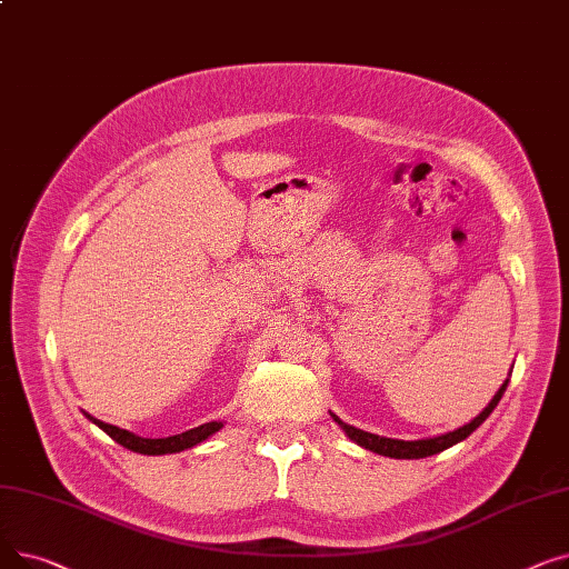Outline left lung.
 I'll return each mask as SVG.
<instances>
[{
    "label": "left lung",
    "instance_id": "1",
    "mask_svg": "<svg viewBox=\"0 0 569 569\" xmlns=\"http://www.w3.org/2000/svg\"><path fill=\"white\" fill-rule=\"evenodd\" d=\"M507 390V380L502 382L500 390L496 392V397L491 399V403L475 417V420L470 425H463L461 429L457 431H450L445 436H436V438H427V440H397V438H382V436H376V433H369V431H362V429H355L346 422H341L337 415L335 422L341 425V429L348 433L350 440H355L357 445H362L365 450H371L376 455H382V457H392V459H425V457H431V455H438L442 450H447V447H452L461 440H466L477 427H480L487 417L493 412V408L498 406V401L502 399Z\"/></svg>",
    "mask_w": 569,
    "mask_h": 569
}]
</instances>
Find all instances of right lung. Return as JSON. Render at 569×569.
Masks as SVG:
<instances>
[{
    "label": "right lung",
    "instance_id": "obj_1",
    "mask_svg": "<svg viewBox=\"0 0 569 569\" xmlns=\"http://www.w3.org/2000/svg\"><path fill=\"white\" fill-rule=\"evenodd\" d=\"M89 420H92L99 429H103L114 442H119L122 447H127V450L131 452H140V455H172V452H182V450H189V447L202 442L204 438H209L212 433H217L223 422H204L196 429H189L184 433H177V436H168V438H140L127 429H119V427H112V425H106L101 420H97V417L87 415Z\"/></svg>",
    "mask_w": 569,
    "mask_h": 569
}]
</instances>
